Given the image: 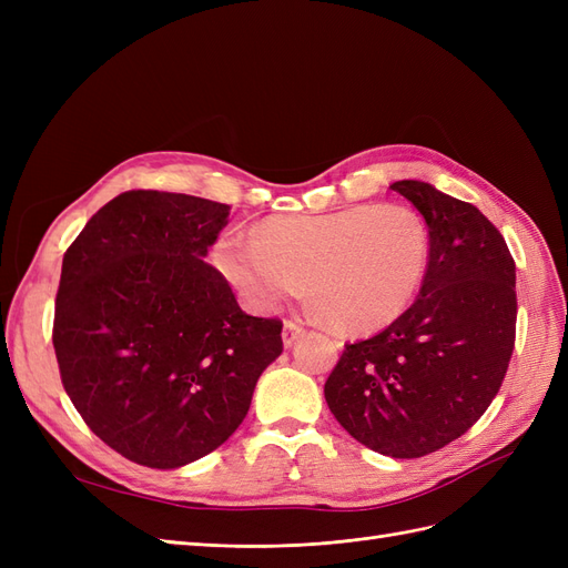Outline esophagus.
<instances>
[{
  "instance_id": "obj_1",
  "label": "esophagus",
  "mask_w": 568,
  "mask_h": 568,
  "mask_svg": "<svg viewBox=\"0 0 568 568\" xmlns=\"http://www.w3.org/2000/svg\"><path fill=\"white\" fill-rule=\"evenodd\" d=\"M303 326L298 324V322H294V320H286L284 322V329H282V341H284V346H291V343H294L296 338H301L303 336Z\"/></svg>"
}]
</instances>
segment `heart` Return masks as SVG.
Here are the masks:
<instances>
[{"label":"heart","mask_w":568,"mask_h":568,"mask_svg":"<svg viewBox=\"0 0 568 568\" xmlns=\"http://www.w3.org/2000/svg\"><path fill=\"white\" fill-rule=\"evenodd\" d=\"M432 236L407 205H355L320 215H274L253 236L230 232L213 263L257 311L301 294L343 334H372L398 320L426 280Z\"/></svg>","instance_id":"heart-1"}]
</instances>
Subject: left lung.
<instances>
[{"label":"left lung","instance_id":"left-lung-1","mask_svg":"<svg viewBox=\"0 0 568 568\" xmlns=\"http://www.w3.org/2000/svg\"><path fill=\"white\" fill-rule=\"evenodd\" d=\"M390 189L428 227L426 280L384 332L346 343L324 398L369 450L415 459L467 434L500 390L517 338V265L476 205L417 180Z\"/></svg>","mask_w":568,"mask_h":568}]
</instances>
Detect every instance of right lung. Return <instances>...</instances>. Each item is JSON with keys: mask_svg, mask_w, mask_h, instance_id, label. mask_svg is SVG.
Wrapping results in <instances>:
<instances>
[{"mask_svg": "<svg viewBox=\"0 0 568 568\" xmlns=\"http://www.w3.org/2000/svg\"><path fill=\"white\" fill-rule=\"evenodd\" d=\"M227 222V203L132 189L63 255L51 334L63 388L84 424L142 467L220 448L282 355V322L246 315L203 261Z\"/></svg>", "mask_w": 568, "mask_h": 568, "instance_id": "1", "label": "right lung"}]
</instances>
